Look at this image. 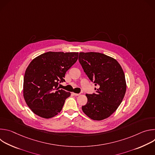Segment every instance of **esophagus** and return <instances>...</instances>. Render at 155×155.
Instances as JSON below:
<instances>
[{"label":"esophagus","mask_w":155,"mask_h":155,"mask_svg":"<svg viewBox=\"0 0 155 155\" xmlns=\"http://www.w3.org/2000/svg\"><path fill=\"white\" fill-rule=\"evenodd\" d=\"M72 94H73V95H74V96H80V94H77V93H73Z\"/></svg>","instance_id":"1"}]
</instances>
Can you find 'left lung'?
<instances>
[{"instance_id":"1","label":"left lung","mask_w":155,"mask_h":155,"mask_svg":"<svg viewBox=\"0 0 155 155\" xmlns=\"http://www.w3.org/2000/svg\"><path fill=\"white\" fill-rule=\"evenodd\" d=\"M84 72L99 88L96 93L86 94L87 102L83 112L91 119L100 121L113 114L121 103L126 91L125 75L114 58L96 52L79 53Z\"/></svg>"}]
</instances>
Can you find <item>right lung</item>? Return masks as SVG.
Masks as SVG:
<instances>
[{
	"instance_id": "obj_1",
	"label": "right lung",
	"mask_w": 155,
	"mask_h": 155,
	"mask_svg": "<svg viewBox=\"0 0 155 155\" xmlns=\"http://www.w3.org/2000/svg\"><path fill=\"white\" fill-rule=\"evenodd\" d=\"M78 53L49 51L34 58L27 68L23 83L25 100L35 115L51 118L62 108L71 93L59 90L65 74L78 59Z\"/></svg>"
}]
</instances>
